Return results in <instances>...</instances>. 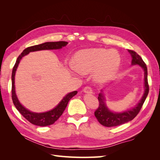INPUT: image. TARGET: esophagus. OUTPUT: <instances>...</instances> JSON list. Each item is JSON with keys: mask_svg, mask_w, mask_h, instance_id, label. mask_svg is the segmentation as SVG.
<instances>
[{"mask_svg": "<svg viewBox=\"0 0 160 160\" xmlns=\"http://www.w3.org/2000/svg\"><path fill=\"white\" fill-rule=\"evenodd\" d=\"M83 91L85 93H88V94L93 93V91H92V89L90 88V87H85V88L83 89Z\"/></svg>", "mask_w": 160, "mask_h": 160, "instance_id": "34e87169", "label": "esophagus"}]
</instances>
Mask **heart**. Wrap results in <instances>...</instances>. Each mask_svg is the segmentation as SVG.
<instances>
[{
	"mask_svg": "<svg viewBox=\"0 0 160 160\" xmlns=\"http://www.w3.org/2000/svg\"><path fill=\"white\" fill-rule=\"evenodd\" d=\"M74 64L70 65L72 72L88 74L93 71V78L97 83L109 81L117 72L121 62L118 51L105 49H90L79 51L74 56Z\"/></svg>",
	"mask_w": 160,
	"mask_h": 160,
	"instance_id": "1",
	"label": "heart"
}]
</instances>
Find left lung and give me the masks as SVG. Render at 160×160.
Returning <instances> with one entry per match:
<instances>
[{"instance_id":"1","label":"left lung","mask_w":160,"mask_h":160,"mask_svg":"<svg viewBox=\"0 0 160 160\" xmlns=\"http://www.w3.org/2000/svg\"><path fill=\"white\" fill-rule=\"evenodd\" d=\"M132 57V65H138L143 69L144 71V93L139 102L134 108L123 111L121 113H116L110 111L106 106L105 96L103 93H100L98 96L99 102V108L95 111V116L98 119V122L105 127L118 126L128 123L134 119L139 113L140 109L146 100L149 93V85L148 82V69L142 57L137 52L133 51L128 50ZM101 92L103 91L101 90Z\"/></svg>"}]
</instances>
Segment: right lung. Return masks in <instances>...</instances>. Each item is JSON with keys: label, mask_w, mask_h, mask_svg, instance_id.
Listing matches in <instances>:
<instances>
[{"label": "right lung", "mask_w": 160, "mask_h": 160, "mask_svg": "<svg viewBox=\"0 0 160 160\" xmlns=\"http://www.w3.org/2000/svg\"><path fill=\"white\" fill-rule=\"evenodd\" d=\"M68 42L66 41H58V42H47L42 43L40 45H34L29 47H27V49L24 50L21 54L18 56L16 61L15 65H14L12 72V99L13 103L17 109L21 113V115L25 118L28 122L38 126H47L54 123L56 121L59 119L61 115L63 113L67 104H68L69 100L75 96L77 91H75L71 92V93L67 94L60 101L56 107L49 111L43 113H35L26 109L21 103L19 102L17 98L15 92V87H14V76L15 72L17 69L19 62H20L22 58L28 55L30 52L41 51V50H52V49H59L63 47H65Z\"/></svg>", "instance_id": "obj_1"}]
</instances>
